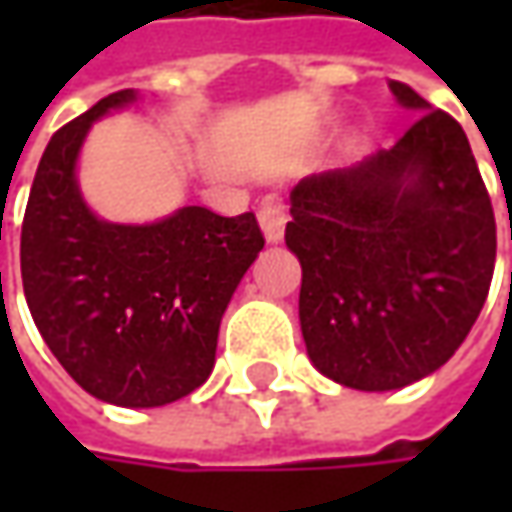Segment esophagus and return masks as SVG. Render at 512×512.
<instances>
[{
    "label": "esophagus",
    "mask_w": 512,
    "mask_h": 512,
    "mask_svg": "<svg viewBox=\"0 0 512 512\" xmlns=\"http://www.w3.org/2000/svg\"><path fill=\"white\" fill-rule=\"evenodd\" d=\"M259 225L265 230L267 242H282L287 225V207L282 199L276 196H267L262 207H259Z\"/></svg>",
    "instance_id": "34e87169"
}]
</instances>
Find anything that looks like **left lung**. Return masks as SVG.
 <instances>
[{
	"label": "left lung",
	"mask_w": 512,
	"mask_h": 512,
	"mask_svg": "<svg viewBox=\"0 0 512 512\" xmlns=\"http://www.w3.org/2000/svg\"><path fill=\"white\" fill-rule=\"evenodd\" d=\"M390 90L419 119L393 148L302 179L285 227L307 356L356 390L439 370L476 325L496 265V216L462 125L404 82Z\"/></svg>",
	"instance_id": "1"
}]
</instances>
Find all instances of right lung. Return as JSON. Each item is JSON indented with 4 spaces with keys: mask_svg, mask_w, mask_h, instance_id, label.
Here are the masks:
<instances>
[{
    "mask_svg": "<svg viewBox=\"0 0 512 512\" xmlns=\"http://www.w3.org/2000/svg\"><path fill=\"white\" fill-rule=\"evenodd\" d=\"M136 99L119 90L53 133L22 222V287L50 353L90 396L162 407L213 370L227 302L265 247L253 213L182 207L156 225H110L79 196L90 125Z\"/></svg>",
    "mask_w": 512,
    "mask_h": 512,
    "instance_id": "obj_1",
    "label": "right lung"
}]
</instances>
